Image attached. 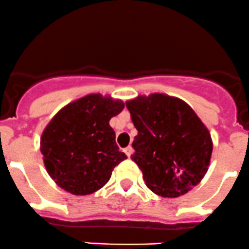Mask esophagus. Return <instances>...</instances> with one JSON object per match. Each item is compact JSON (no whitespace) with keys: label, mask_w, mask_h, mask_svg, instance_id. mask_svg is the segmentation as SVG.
<instances>
[{"label":"esophagus","mask_w":249,"mask_h":249,"mask_svg":"<svg viewBox=\"0 0 249 249\" xmlns=\"http://www.w3.org/2000/svg\"><path fill=\"white\" fill-rule=\"evenodd\" d=\"M124 152H125V155H127L128 157H130V155H132V152H133V147L130 146V145H129V146L125 147V149H124Z\"/></svg>","instance_id":"esophagus-1"}]
</instances>
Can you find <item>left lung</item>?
Here are the masks:
<instances>
[{"mask_svg":"<svg viewBox=\"0 0 249 249\" xmlns=\"http://www.w3.org/2000/svg\"><path fill=\"white\" fill-rule=\"evenodd\" d=\"M138 134L132 160L147 188L162 197H178L207 173L213 142L193 109L176 97L154 93L125 102Z\"/></svg>","mask_w":249,"mask_h":249,"instance_id":"left-lung-1","label":"left lung"}]
</instances>
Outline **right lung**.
<instances>
[{
  "label": "right lung",
  "instance_id": "1",
  "mask_svg": "<svg viewBox=\"0 0 249 249\" xmlns=\"http://www.w3.org/2000/svg\"><path fill=\"white\" fill-rule=\"evenodd\" d=\"M124 107L122 100L88 94L56 112L41 135L44 166L56 185L72 195H89L109 181L127 159L109 124Z\"/></svg>",
  "mask_w": 249,
  "mask_h": 249
}]
</instances>
